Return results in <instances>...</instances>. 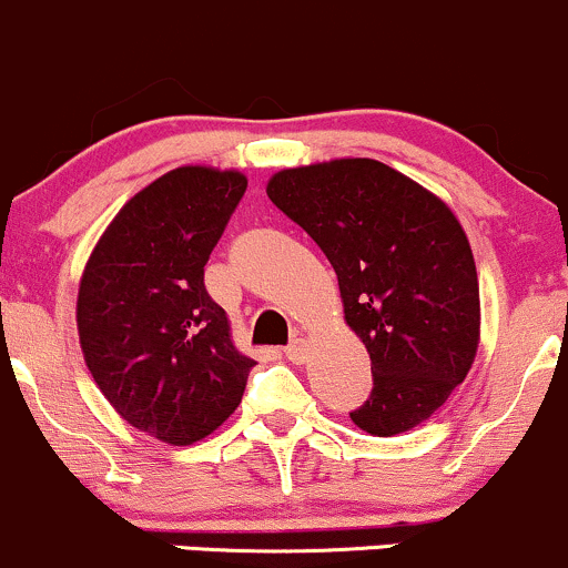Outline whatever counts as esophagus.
<instances>
[{
  "instance_id": "esophagus-1",
  "label": "esophagus",
  "mask_w": 568,
  "mask_h": 568,
  "mask_svg": "<svg viewBox=\"0 0 568 568\" xmlns=\"http://www.w3.org/2000/svg\"><path fill=\"white\" fill-rule=\"evenodd\" d=\"M285 355H288V361H294V364H304V358H307V339H294L288 347H285Z\"/></svg>"
}]
</instances>
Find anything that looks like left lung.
I'll return each mask as SVG.
<instances>
[{
	"label": "left lung",
	"instance_id": "1",
	"mask_svg": "<svg viewBox=\"0 0 568 568\" xmlns=\"http://www.w3.org/2000/svg\"><path fill=\"white\" fill-rule=\"evenodd\" d=\"M266 193L332 261L342 310L375 388L351 420L372 436L426 423L479 347L475 255L436 193L375 159L274 172Z\"/></svg>",
	"mask_w": 568,
	"mask_h": 568
}]
</instances>
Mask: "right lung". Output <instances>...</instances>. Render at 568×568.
Segmentation results:
<instances>
[{"label": "right lung", "instance_id": "1", "mask_svg": "<svg viewBox=\"0 0 568 568\" xmlns=\"http://www.w3.org/2000/svg\"><path fill=\"white\" fill-rule=\"evenodd\" d=\"M245 189L236 170L161 174L118 210L80 277L78 336L93 383L129 426L166 445L213 434L255 366L204 288V264Z\"/></svg>", "mask_w": 568, "mask_h": 568}]
</instances>
